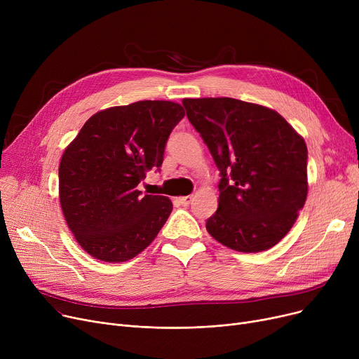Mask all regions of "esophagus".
Masks as SVG:
<instances>
[{"label": "esophagus", "mask_w": 359, "mask_h": 359, "mask_svg": "<svg viewBox=\"0 0 359 359\" xmlns=\"http://www.w3.org/2000/svg\"><path fill=\"white\" fill-rule=\"evenodd\" d=\"M179 202H180V205L187 206V205H189V203L192 202V196H191V195H189V196H180V198H179Z\"/></svg>", "instance_id": "34e87169"}]
</instances>
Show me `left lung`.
Listing matches in <instances>:
<instances>
[{
  "instance_id": "left-lung-1",
  "label": "left lung",
  "mask_w": 359,
  "mask_h": 359,
  "mask_svg": "<svg viewBox=\"0 0 359 359\" xmlns=\"http://www.w3.org/2000/svg\"><path fill=\"white\" fill-rule=\"evenodd\" d=\"M187 119L219 170L217 212L206 230L243 253L268 250L306 203L307 145L278 111L231 97L183 99Z\"/></svg>"
}]
</instances>
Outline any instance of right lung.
<instances>
[{
	"mask_svg": "<svg viewBox=\"0 0 359 359\" xmlns=\"http://www.w3.org/2000/svg\"><path fill=\"white\" fill-rule=\"evenodd\" d=\"M182 104L142 100L100 110L65 148L60 202L75 240L94 259L119 263L149 246L173 203L141 195L147 172L163 163L170 132L183 119Z\"/></svg>",
	"mask_w": 359,
	"mask_h": 359,
	"instance_id": "add662e5",
	"label": "right lung"
}]
</instances>
